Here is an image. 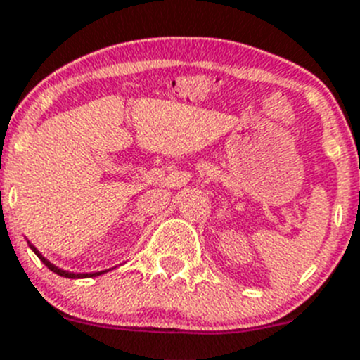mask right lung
Segmentation results:
<instances>
[{"label": "right lung", "mask_w": 360, "mask_h": 360, "mask_svg": "<svg viewBox=\"0 0 360 360\" xmlns=\"http://www.w3.org/2000/svg\"><path fill=\"white\" fill-rule=\"evenodd\" d=\"M28 245H30V248H32V250L35 252V254H37V257H39V259L42 261V263L46 264V266L49 268V270H51V271H55V274H58L60 277H67V278H86V277H97V275H103V274H106V271H108V270H103V271H92V274H74V271H67V270H62V268L55 266V264H53L51 261H48V259H46V257H44L42 254H40V252L37 250V248L33 247L32 243H30V241H28Z\"/></svg>", "instance_id": "right-lung-1"}]
</instances>
